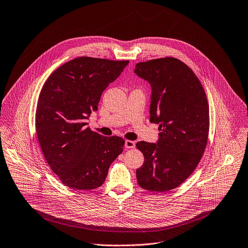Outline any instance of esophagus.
<instances>
[{
	"mask_svg": "<svg viewBox=\"0 0 248 248\" xmlns=\"http://www.w3.org/2000/svg\"><path fill=\"white\" fill-rule=\"evenodd\" d=\"M124 147L126 149H132V148L135 147V142H134V141H131V140H125Z\"/></svg>",
	"mask_w": 248,
	"mask_h": 248,
	"instance_id": "obj_1",
	"label": "esophagus"
}]
</instances>
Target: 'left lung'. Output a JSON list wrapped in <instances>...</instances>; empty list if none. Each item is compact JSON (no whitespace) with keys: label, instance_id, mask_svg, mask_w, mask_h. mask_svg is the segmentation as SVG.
<instances>
[{"label":"left lung","instance_id":"8db88e82","mask_svg":"<svg viewBox=\"0 0 248 248\" xmlns=\"http://www.w3.org/2000/svg\"><path fill=\"white\" fill-rule=\"evenodd\" d=\"M134 73L151 84L150 122L160 130L157 143H136L144 156L137 183L166 192L181 186L202 158L209 133L207 97L192 69L175 58L138 62Z\"/></svg>","mask_w":248,"mask_h":248}]
</instances>
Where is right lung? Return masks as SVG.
Here are the masks:
<instances>
[{
    "label": "right lung",
    "instance_id": "1",
    "mask_svg": "<svg viewBox=\"0 0 248 248\" xmlns=\"http://www.w3.org/2000/svg\"><path fill=\"white\" fill-rule=\"evenodd\" d=\"M128 61L80 57L48 78L40 92L35 127L43 155L61 182L73 189L101 186L110 165L123 152L124 140L102 136L86 126L103 91Z\"/></svg>",
    "mask_w": 248,
    "mask_h": 248
}]
</instances>
